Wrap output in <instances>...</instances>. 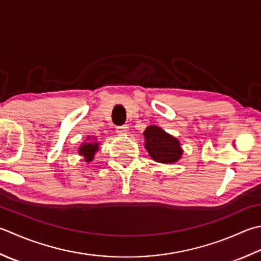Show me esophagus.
<instances>
[{"label":"esophagus","instance_id":"obj_1","mask_svg":"<svg viewBox=\"0 0 261 261\" xmlns=\"http://www.w3.org/2000/svg\"><path fill=\"white\" fill-rule=\"evenodd\" d=\"M116 132L120 136H125L127 134V125H121L116 127Z\"/></svg>","mask_w":261,"mask_h":261}]
</instances>
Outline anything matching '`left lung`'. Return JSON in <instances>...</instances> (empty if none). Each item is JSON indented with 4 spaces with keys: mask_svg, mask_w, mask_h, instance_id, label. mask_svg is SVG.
I'll return each instance as SVG.
<instances>
[{
    "mask_svg": "<svg viewBox=\"0 0 261 261\" xmlns=\"http://www.w3.org/2000/svg\"><path fill=\"white\" fill-rule=\"evenodd\" d=\"M145 148L155 162L172 164L182 156L181 144L175 137L168 135L162 127L149 125L144 132Z\"/></svg>",
    "mask_w": 261,
    "mask_h": 261,
    "instance_id": "1",
    "label": "left lung"
}]
</instances>
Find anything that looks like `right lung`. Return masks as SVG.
<instances>
[{"instance_id":"1","label":"right lung","mask_w":261,"mask_h":261,"mask_svg":"<svg viewBox=\"0 0 261 261\" xmlns=\"http://www.w3.org/2000/svg\"><path fill=\"white\" fill-rule=\"evenodd\" d=\"M90 138L88 137L87 138V140H89ZM95 139V138H93ZM98 142L96 141H88V142H84L83 145L80 146L79 148V155H83L85 157V161L86 162H91L93 161V158L95 156V152L98 150Z\"/></svg>"}]
</instances>
